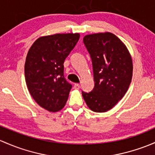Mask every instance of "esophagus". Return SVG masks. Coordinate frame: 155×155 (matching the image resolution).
Instances as JSON below:
<instances>
[{"label": "esophagus", "mask_w": 155, "mask_h": 155, "mask_svg": "<svg viewBox=\"0 0 155 155\" xmlns=\"http://www.w3.org/2000/svg\"><path fill=\"white\" fill-rule=\"evenodd\" d=\"M79 87H80V85H79V84H78V83H76V84H74V88L75 89H79Z\"/></svg>", "instance_id": "esophagus-1"}]
</instances>
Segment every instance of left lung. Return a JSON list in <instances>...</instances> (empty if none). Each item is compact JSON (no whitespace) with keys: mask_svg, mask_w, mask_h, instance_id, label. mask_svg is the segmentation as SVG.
<instances>
[{"mask_svg":"<svg viewBox=\"0 0 155 155\" xmlns=\"http://www.w3.org/2000/svg\"><path fill=\"white\" fill-rule=\"evenodd\" d=\"M83 42L92 60L94 87L82 91L91 110L106 112L121 100L132 79L133 64L126 46L110 32L87 35Z\"/></svg>","mask_w":155,"mask_h":155,"instance_id":"left-lung-1","label":"left lung"}]
</instances>
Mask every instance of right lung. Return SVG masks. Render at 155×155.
I'll return each instance as SVG.
<instances>
[{"mask_svg":"<svg viewBox=\"0 0 155 155\" xmlns=\"http://www.w3.org/2000/svg\"><path fill=\"white\" fill-rule=\"evenodd\" d=\"M79 37V33L40 37L27 53L24 65L27 88L34 100L49 111H58L68 100L72 85L64 76V62Z\"/></svg>","mask_w":155,"mask_h":155,"instance_id":"obj_1","label":"right lung"}]
</instances>
